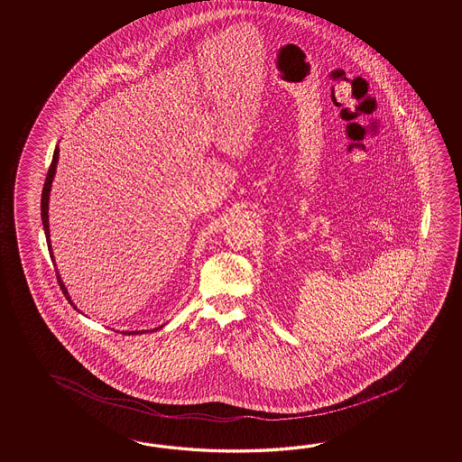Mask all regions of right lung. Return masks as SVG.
<instances>
[{
  "instance_id": "1",
  "label": "right lung",
  "mask_w": 462,
  "mask_h": 462,
  "mask_svg": "<svg viewBox=\"0 0 462 462\" xmlns=\"http://www.w3.org/2000/svg\"><path fill=\"white\" fill-rule=\"evenodd\" d=\"M58 158H60V148L56 147L54 150V155H52V162H51L50 170H48V177H46V181H44V188H42V197H41V217H42V226H44V233H46V241H48V247H50V254L52 257V251H51V239H50V217H48V209H50V191L51 185H52V178H54V173H56V165H58ZM52 263H54V257H52ZM56 275H58V282L60 285V291H62V294L66 295V299L70 302L69 294H68V289L64 287L62 284V281H60V274H58V271H56ZM70 305L74 307V309H78L76 305L70 302ZM157 330V328H155ZM143 332H148V330H135V332H122L124 335H137L143 334Z\"/></svg>"
}]
</instances>
